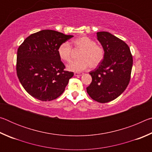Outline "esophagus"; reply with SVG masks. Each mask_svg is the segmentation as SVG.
Returning a JSON list of instances; mask_svg holds the SVG:
<instances>
[{
  "label": "esophagus",
  "mask_w": 152,
  "mask_h": 152,
  "mask_svg": "<svg viewBox=\"0 0 152 152\" xmlns=\"http://www.w3.org/2000/svg\"><path fill=\"white\" fill-rule=\"evenodd\" d=\"M83 73H78V72H75L74 73V76H82Z\"/></svg>",
  "instance_id": "34e87169"
}]
</instances>
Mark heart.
I'll return each mask as SVG.
<instances>
[{
	"label": "heart",
	"instance_id": "obj_1",
	"mask_svg": "<svg viewBox=\"0 0 152 152\" xmlns=\"http://www.w3.org/2000/svg\"><path fill=\"white\" fill-rule=\"evenodd\" d=\"M75 50H81L78 60L72 61L67 66L69 71L80 72L91 67L96 68L103 60L104 51L101 45L96 44L93 39L87 36H82L73 41ZM72 48L68 42H64L58 48V54L61 60L69 62L72 58Z\"/></svg>",
	"mask_w": 152,
	"mask_h": 152
}]
</instances>
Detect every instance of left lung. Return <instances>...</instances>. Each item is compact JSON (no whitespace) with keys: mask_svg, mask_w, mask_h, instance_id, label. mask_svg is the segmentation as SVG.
<instances>
[{"mask_svg":"<svg viewBox=\"0 0 152 152\" xmlns=\"http://www.w3.org/2000/svg\"><path fill=\"white\" fill-rule=\"evenodd\" d=\"M97 39L104 51L102 62L89 74L92 82L86 88L92 99L101 103L120 96L130 81L133 57L126 43L111 33L97 32Z\"/></svg>","mask_w":152,"mask_h":152,"instance_id":"left-lung-1","label":"left lung"}]
</instances>
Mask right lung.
Instances as JSON below:
<instances>
[{"label":"right lung","mask_w":152,"mask_h":152,"mask_svg":"<svg viewBox=\"0 0 152 152\" xmlns=\"http://www.w3.org/2000/svg\"><path fill=\"white\" fill-rule=\"evenodd\" d=\"M72 37L53 30H42L27 37L18 48L17 76L31 96L50 101L63 93L74 73L64 70L58 48Z\"/></svg>","instance_id":"right-lung-1"}]
</instances>
